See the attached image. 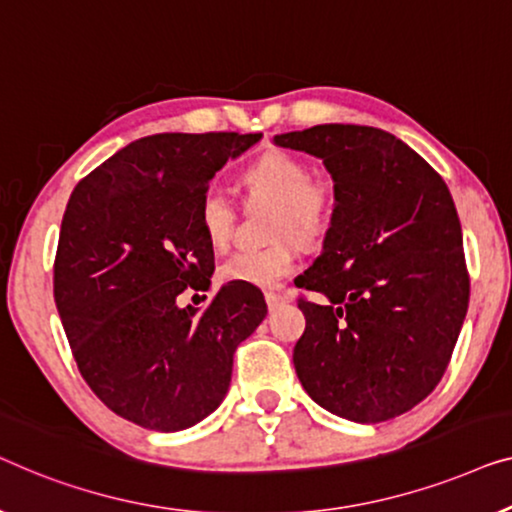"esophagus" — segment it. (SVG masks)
Instances as JSON below:
<instances>
[{
    "label": "esophagus",
    "mask_w": 512,
    "mask_h": 512,
    "mask_svg": "<svg viewBox=\"0 0 512 512\" xmlns=\"http://www.w3.org/2000/svg\"><path fill=\"white\" fill-rule=\"evenodd\" d=\"M266 304H269V308H278L280 304H285V301H290V294H278V292H266L264 294Z\"/></svg>",
    "instance_id": "obj_1"
}]
</instances>
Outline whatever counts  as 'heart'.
<instances>
[{
	"instance_id": "b5f03b06",
	"label": "heart",
	"mask_w": 512,
	"mask_h": 512,
	"mask_svg": "<svg viewBox=\"0 0 512 512\" xmlns=\"http://www.w3.org/2000/svg\"><path fill=\"white\" fill-rule=\"evenodd\" d=\"M239 187L248 201L273 204L271 239L264 250H241L220 264L225 283H246L262 290L278 287L299 269L301 246H320L336 225L341 192L331 176H311L306 157L283 148H269L239 171ZM197 222L208 246L225 250L234 236L236 206L218 190L204 192Z\"/></svg>"
}]
</instances>
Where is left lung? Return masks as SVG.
I'll return each mask as SVG.
<instances>
[{"instance_id":"obj_1","label":"left lung","mask_w":512,"mask_h":512,"mask_svg":"<svg viewBox=\"0 0 512 512\" xmlns=\"http://www.w3.org/2000/svg\"><path fill=\"white\" fill-rule=\"evenodd\" d=\"M325 162L341 192L322 255L294 280L306 329L297 376L315 403L376 424L441 383L469 308L462 225L448 185L397 136L364 125L278 134Z\"/></svg>"}]
</instances>
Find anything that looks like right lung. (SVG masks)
<instances>
[{"label":"right lung","mask_w":512,"mask_h":512,"mask_svg":"<svg viewBox=\"0 0 512 512\" xmlns=\"http://www.w3.org/2000/svg\"><path fill=\"white\" fill-rule=\"evenodd\" d=\"M262 134H155L129 143L71 192L53 264L57 313L90 390L115 415L181 431L225 399L234 352L264 294L227 283L206 308L213 248L197 222L208 181Z\"/></svg>","instance_id":"1"}]
</instances>
